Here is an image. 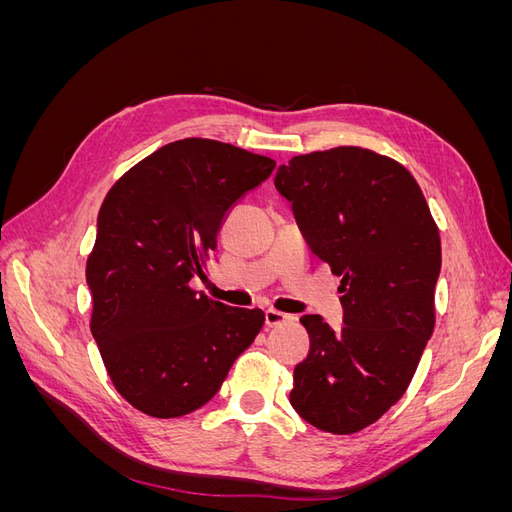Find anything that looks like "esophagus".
<instances>
[{
	"label": "esophagus",
	"instance_id": "34e87169",
	"mask_svg": "<svg viewBox=\"0 0 512 512\" xmlns=\"http://www.w3.org/2000/svg\"><path fill=\"white\" fill-rule=\"evenodd\" d=\"M294 318L292 316H288V314H282V312H277V309H267L265 312V324L269 329H273V327H282V324H290Z\"/></svg>",
	"mask_w": 512,
	"mask_h": 512
}]
</instances>
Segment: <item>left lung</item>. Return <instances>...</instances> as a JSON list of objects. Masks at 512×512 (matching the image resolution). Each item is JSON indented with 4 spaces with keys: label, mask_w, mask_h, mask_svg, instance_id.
I'll return each instance as SVG.
<instances>
[{
    "label": "left lung",
    "mask_w": 512,
    "mask_h": 512,
    "mask_svg": "<svg viewBox=\"0 0 512 512\" xmlns=\"http://www.w3.org/2000/svg\"><path fill=\"white\" fill-rule=\"evenodd\" d=\"M275 188L309 250L342 277V331L318 314L301 318L309 352L294 367L290 404L316 429L356 433L406 393L433 333L440 232L408 170L363 147L292 158Z\"/></svg>",
    "instance_id": "obj_1"
}]
</instances>
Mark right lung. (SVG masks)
Returning <instances> with one entry per match:
<instances>
[{
	"label": "right lung",
	"mask_w": 512,
	"mask_h": 512,
	"mask_svg": "<svg viewBox=\"0 0 512 512\" xmlns=\"http://www.w3.org/2000/svg\"><path fill=\"white\" fill-rule=\"evenodd\" d=\"M275 162L209 138H183L132 166L98 213L87 258L91 335L117 393L156 418L205 406L265 324L190 288L239 198Z\"/></svg>",
	"instance_id": "right-lung-1"
}]
</instances>
